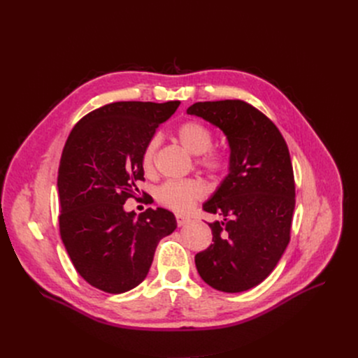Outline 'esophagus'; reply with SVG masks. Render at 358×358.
<instances>
[{
    "mask_svg": "<svg viewBox=\"0 0 358 358\" xmlns=\"http://www.w3.org/2000/svg\"><path fill=\"white\" fill-rule=\"evenodd\" d=\"M176 220H177V224L178 227H184V224L189 223L192 219L189 216H182V215H177L176 216Z\"/></svg>",
    "mask_w": 358,
    "mask_h": 358,
    "instance_id": "obj_1",
    "label": "esophagus"
}]
</instances>
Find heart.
<instances>
[{
	"label": "heart",
	"mask_w": 358,
	"mask_h": 358,
	"mask_svg": "<svg viewBox=\"0 0 358 358\" xmlns=\"http://www.w3.org/2000/svg\"><path fill=\"white\" fill-rule=\"evenodd\" d=\"M181 143L196 157V164L210 176H222L229 169L231 158L222 149L212 148L215 135L209 126L199 120H187L177 129ZM159 145L158 136L150 138L142 152V168L145 173H152L157 149ZM206 194V184L201 178L168 180L155 190V199L164 208L184 213L193 208V204Z\"/></svg>",
	"instance_id": "1"
}]
</instances>
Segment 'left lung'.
Returning a JSON list of instances; mask_svg holds the SVG:
<instances>
[{"label":"left lung","mask_w":358,"mask_h":358,"mask_svg":"<svg viewBox=\"0 0 358 358\" xmlns=\"http://www.w3.org/2000/svg\"><path fill=\"white\" fill-rule=\"evenodd\" d=\"M187 113L220 127L231 146L229 174L203 204L223 220L209 223L213 243L194 257L197 271L216 290H250L270 275L290 242L296 185L287 143L247 101H200Z\"/></svg>","instance_id":"1"}]
</instances>
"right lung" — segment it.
<instances>
[{"label":"right lung","mask_w":358,"mask_h":358,"mask_svg":"<svg viewBox=\"0 0 358 358\" xmlns=\"http://www.w3.org/2000/svg\"><path fill=\"white\" fill-rule=\"evenodd\" d=\"M178 106L110 103L71 130L58 169L59 232L75 270L92 287L119 294L141 285L158 242L177 228L171 212L149 208L136 217L124 203L141 199L145 145Z\"/></svg>","instance_id":"right-lung-1"}]
</instances>
